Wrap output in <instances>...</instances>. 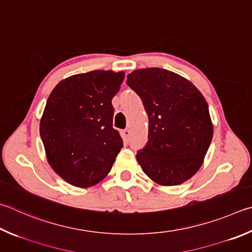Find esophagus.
<instances>
[{
  "label": "esophagus",
  "mask_w": 252,
  "mask_h": 252,
  "mask_svg": "<svg viewBox=\"0 0 252 252\" xmlns=\"http://www.w3.org/2000/svg\"><path fill=\"white\" fill-rule=\"evenodd\" d=\"M130 134H131V132H130L129 129H126V130L122 131V136H123V139H125L126 141H129Z\"/></svg>",
  "instance_id": "obj_1"
}]
</instances>
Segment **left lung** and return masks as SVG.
<instances>
[{"mask_svg":"<svg viewBox=\"0 0 252 252\" xmlns=\"http://www.w3.org/2000/svg\"><path fill=\"white\" fill-rule=\"evenodd\" d=\"M126 84L149 116V141L136 159L151 180L175 186L195 175L214 134L208 104L193 82L162 68L136 69Z\"/></svg>","mask_w":252,"mask_h":252,"instance_id":"1","label":"left lung"}]
</instances>
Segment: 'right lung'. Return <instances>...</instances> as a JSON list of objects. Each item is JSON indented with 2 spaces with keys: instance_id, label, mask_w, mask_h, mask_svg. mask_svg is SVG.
I'll return each instance as SVG.
<instances>
[{
  "instance_id": "1",
  "label": "right lung",
  "mask_w": 252,
  "mask_h": 252,
  "mask_svg": "<svg viewBox=\"0 0 252 252\" xmlns=\"http://www.w3.org/2000/svg\"><path fill=\"white\" fill-rule=\"evenodd\" d=\"M125 72L94 70L59 81L40 118L48 164L70 185L87 189L111 171L123 146L112 127L111 100Z\"/></svg>"
}]
</instances>
